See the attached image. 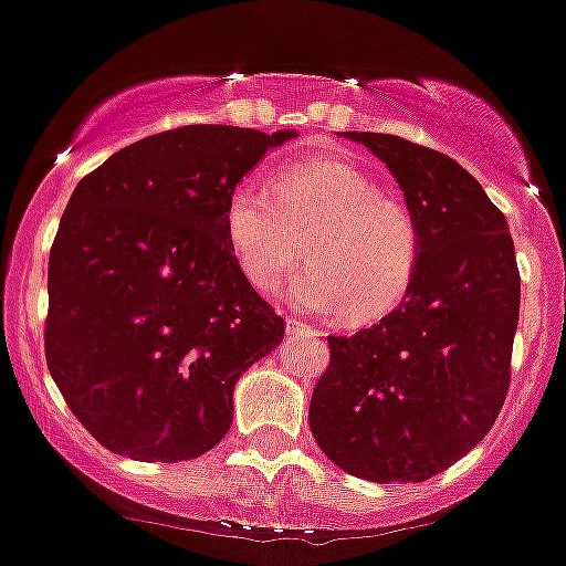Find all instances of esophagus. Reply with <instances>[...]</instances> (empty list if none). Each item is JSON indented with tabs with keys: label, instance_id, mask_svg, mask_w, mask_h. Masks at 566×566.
Wrapping results in <instances>:
<instances>
[{
	"label": "esophagus",
	"instance_id": "1",
	"mask_svg": "<svg viewBox=\"0 0 566 566\" xmlns=\"http://www.w3.org/2000/svg\"><path fill=\"white\" fill-rule=\"evenodd\" d=\"M285 333L289 335H307V338H313V335H316V329L313 327H307V324H302L300 318H285Z\"/></svg>",
	"mask_w": 566,
	"mask_h": 566
}]
</instances>
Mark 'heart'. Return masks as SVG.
<instances>
[{
    "mask_svg": "<svg viewBox=\"0 0 566 566\" xmlns=\"http://www.w3.org/2000/svg\"><path fill=\"white\" fill-rule=\"evenodd\" d=\"M275 191L248 178L226 203L228 242L255 289H277L307 255L311 266L289 285L305 311H344L346 322L363 324L405 300L421 259V231L405 200L338 159L285 167Z\"/></svg>",
    "mask_w": 566,
    "mask_h": 566,
    "instance_id": "b5f03b06",
    "label": "heart"
}]
</instances>
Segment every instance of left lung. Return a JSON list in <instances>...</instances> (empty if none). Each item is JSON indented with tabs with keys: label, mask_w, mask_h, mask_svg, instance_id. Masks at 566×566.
Returning a JSON list of instances; mask_svg holds the SVG:
<instances>
[{
	"label": "left lung",
	"mask_w": 566,
	"mask_h": 566,
	"mask_svg": "<svg viewBox=\"0 0 566 566\" xmlns=\"http://www.w3.org/2000/svg\"><path fill=\"white\" fill-rule=\"evenodd\" d=\"M388 165L421 231L401 305L355 335H327L311 396L318 449L357 479L427 481L481 443L509 390L520 272L506 217L440 150L344 132Z\"/></svg>",
	"instance_id": "8db88e82"
}]
</instances>
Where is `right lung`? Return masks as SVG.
Here are the masks:
<instances>
[{
  "label": "right lung",
  "instance_id": "add662e5",
  "mask_svg": "<svg viewBox=\"0 0 566 566\" xmlns=\"http://www.w3.org/2000/svg\"><path fill=\"white\" fill-rule=\"evenodd\" d=\"M296 132L181 126L76 184L49 253L46 363L112 454L184 462L233 421L242 371L281 344L226 233L231 189Z\"/></svg>",
  "mask_w": 566,
  "mask_h": 566
}]
</instances>
